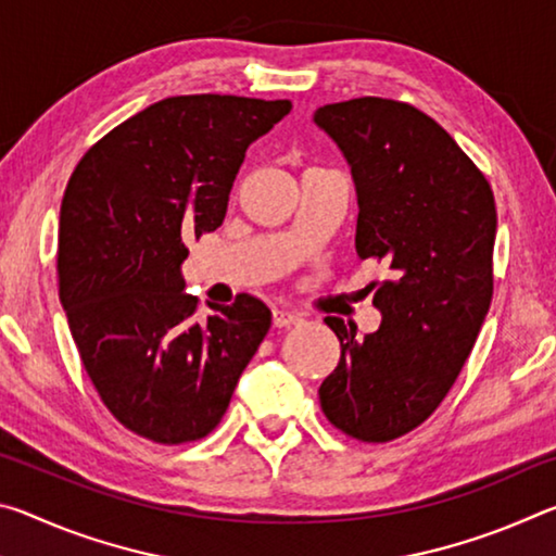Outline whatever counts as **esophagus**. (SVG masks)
Returning a JSON list of instances; mask_svg holds the SVG:
<instances>
[{"label":"esophagus","mask_w":556,"mask_h":556,"mask_svg":"<svg viewBox=\"0 0 556 556\" xmlns=\"http://www.w3.org/2000/svg\"><path fill=\"white\" fill-rule=\"evenodd\" d=\"M301 321V316L296 312H289V308H275L271 312V324L277 328H287V326H294Z\"/></svg>","instance_id":"34e87169"}]
</instances>
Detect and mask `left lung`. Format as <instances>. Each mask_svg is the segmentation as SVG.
I'll list each match as a JSON object with an SVG mask.
<instances>
[{
	"label": "left lung",
	"mask_w": 556,
	"mask_h": 556,
	"mask_svg": "<svg viewBox=\"0 0 556 556\" xmlns=\"http://www.w3.org/2000/svg\"><path fill=\"white\" fill-rule=\"evenodd\" d=\"M314 122L351 164L357 257L390 269L368 287L382 312L378 331L355 338L343 318H324L341 361L318 397L345 437L384 444L425 425L473 351L493 296V188L454 137L409 102H333Z\"/></svg>",
	"instance_id": "left-lung-1"
}]
</instances>
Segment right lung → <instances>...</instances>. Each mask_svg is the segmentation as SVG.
<instances>
[{
  "mask_svg": "<svg viewBox=\"0 0 556 556\" xmlns=\"http://www.w3.org/2000/svg\"><path fill=\"white\" fill-rule=\"evenodd\" d=\"M289 100L178 96L92 144L65 186L59 294L92 388L122 427L188 444L220 425L271 326L260 299L199 316L186 244L220 228L248 147Z\"/></svg>",
  "mask_w": 556,
  "mask_h": 556,
  "instance_id": "add662e5",
  "label": "right lung"
}]
</instances>
